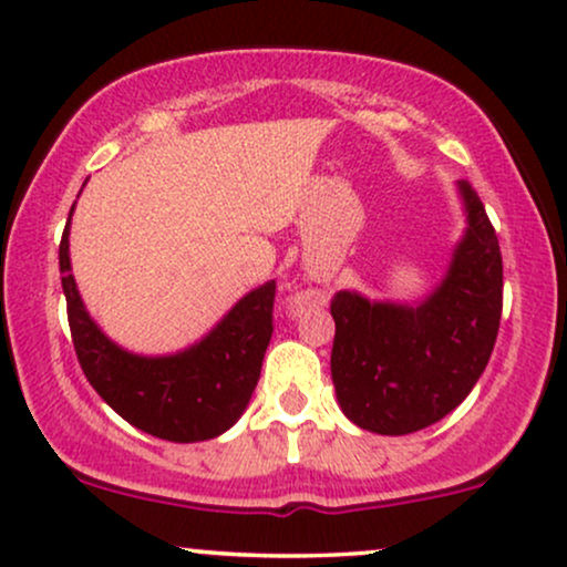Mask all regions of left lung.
<instances>
[{
    "label": "left lung",
    "mask_w": 567,
    "mask_h": 567,
    "mask_svg": "<svg viewBox=\"0 0 567 567\" xmlns=\"http://www.w3.org/2000/svg\"><path fill=\"white\" fill-rule=\"evenodd\" d=\"M465 230L442 282L415 303L332 300L337 403L374 434H413L468 398L489 363L503 313V254L482 198L457 181Z\"/></svg>",
    "instance_id": "8db88e82"
}]
</instances>
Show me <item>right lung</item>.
<instances>
[{"instance_id":"add662e5","label":"right lung","mask_w":567,"mask_h":567,"mask_svg":"<svg viewBox=\"0 0 567 567\" xmlns=\"http://www.w3.org/2000/svg\"><path fill=\"white\" fill-rule=\"evenodd\" d=\"M70 209L60 243L62 290L81 369L114 413L141 432L167 442H204L240 419L261 377L271 340L275 282L235 303L198 342L169 355L120 348L85 311L70 267Z\"/></svg>"}]
</instances>
